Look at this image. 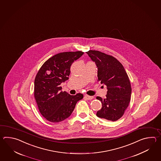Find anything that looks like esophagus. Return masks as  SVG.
Wrapping results in <instances>:
<instances>
[{"instance_id": "1", "label": "esophagus", "mask_w": 161, "mask_h": 161, "mask_svg": "<svg viewBox=\"0 0 161 161\" xmlns=\"http://www.w3.org/2000/svg\"><path fill=\"white\" fill-rule=\"evenodd\" d=\"M86 99H87V100H91V99H93V97L92 96H88V95H85V96Z\"/></svg>"}]
</instances>
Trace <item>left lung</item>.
Masks as SVG:
<instances>
[{
  "instance_id": "obj_1",
  "label": "left lung",
  "mask_w": 161,
  "mask_h": 161,
  "mask_svg": "<svg viewBox=\"0 0 161 161\" xmlns=\"http://www.w3.org/2000/svg\"><path fill=\"white\" fill-rule=\"evenodd\" d=\"M98 68V81L107 87L106 98H96L101 101L103 107L97 116L115 121L123 116L130 102L131 86L123 65L112 56L98 51L86 52Z\"/></svg>"
}]
</instances>
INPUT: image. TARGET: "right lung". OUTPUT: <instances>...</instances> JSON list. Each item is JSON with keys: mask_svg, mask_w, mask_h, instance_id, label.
Listing matches in <instances>:
<instances>
[{"mask_svg": "<svg viewBox=\"0 0 161 161\" xmlns=\"http://www.w3.org/2000/svg\"><path fill=\"white\" fill-rule=\"evenodd\" d=\"M82 51L59 53L49 58L38 70L34 80V96L42 116L52 123L68 118L76 103L83 98L78 93L71 96L62 92V82L69 79L72 63L82 56Z\"/></svg>", "mask_w": 161, "mask_h": 161, "instance_id": "add662e5", "label": "right lung"}]
</instances>
